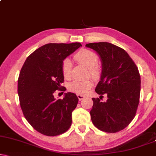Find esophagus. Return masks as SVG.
<instances>
[{
    "instance_id": "esophagus-1",
    "label": "esophagus",
    "mask_w": 156,
    "mask_h": 156,
    "mask_svg": "<svg viewBox=\"0 0 156 156\" xmlns=\"http://www.w3.org/2000/svg\"><path fill=\"white\" fill-rule=\"evenodd\" d=\"M77 96H78V100H79V101H81V100L85 98V96H84V95H83L78 94V95H77Z\"/></svg>"
}]
</instances>
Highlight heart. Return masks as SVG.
<instances>
[{
    "mask_svg": "<svg viewBox=\"0 0 156 156\" xmlns=\"http://www.w3.org/2000/svg\"><path fill=\"white\" fill-rule=\"evenodd\" d=\"M74 58L78 63L89 68V72L92 78L98 79L100 76V70L97 67L98 63V57L95 53L89 50L83 49L78 51L74 55ZM72 62L69 58H66L63 61L61 66L62 73L66 78H69L72 71ZM93 86L91 80H75L68 85V89L73 93L80 95H86L92 88Z\"/></svg>",
    "mask_w": 156,
    "mask_h": 156,
    "instance_id": "b5f03b06",
    "label": "heart"
}]
</instances>
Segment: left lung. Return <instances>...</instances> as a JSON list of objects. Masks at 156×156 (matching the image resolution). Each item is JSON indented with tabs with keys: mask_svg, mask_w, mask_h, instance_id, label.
I'll return each instance as SVG.
<instances>
[{
	"mask_svg": "<svg viewBox=\"0 0 156 156\" xmlns=\"http://www.w3.org/2000/svg\"><path fill=\"white\" fill-rule=\"evenodd\" d=\"M86 45L97 52L102 63L101 80L95 90L100 97L92 98L91 120L102 131L118 132L136 115L140 93L138 69L127 52L117 45L107 42ZM103 94L107 97L105 101Z\"/></svg>",
	"mask_w": 156,
	"mask_h": 156,
	"instance_id": "1",
	"label": "left lung"
}]
</instances>
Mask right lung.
<instances>
[{
    "label": "right lung",
    "mask_w": 156,
    "mask_h": 156,
    "mask_svg": "<svg viewBox=\"0 0 156 156\" xmlns=\"http://www.w3.org/2000/svg\"><path fill=\"white\" fill-rule=\"evenodd\" d=\"M82 46L80 43H48L33 52L25 61L18 80V93L23 113L41 134L55 136L69 129L72 112L78 98L73 93L55 99V90L65 91L63 61Z\"/></svg>",
    "instance_id": "right-lung-1"
}]
</instances>
